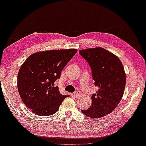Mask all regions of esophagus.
Returning a JSON list of instances; mask_svg holds the SVG:
<instances>
[{
    "instance_id": "1",
    "label": "esophagus",
    "mask_w": 146,
    "mask_h": 146,
    "mask_svg": "<svg viewBox=\"0 0 146 146\" xmlns=\"http://www.w3.org/2000/svg\"><path fill=\"white\" fill-rule=\"evenodd\" d=\"M80 94H81V92L80 91H76V92H74V95L76 96H77V97H78V96H80Z\"/></svg>"
}]
</instances>
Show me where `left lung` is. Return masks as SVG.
<instances>
[{
    "instance_id": "left-lung-1",
    "label": "left lung",
    "mask_w": 146,
    "mask_h": 146,
    "mask_svg": "<svg viewBox=\"0 0 146 146\" xmlns=\"http://www.w3.org/2000/svg\"><path fill=\"white\" fill-rule=\"evenodd\" d=\"M79 54L89 64L98 87L91 96V107L82 112L90 118H101L112 112L123 97L126 83L123 66L117 56L100 47L81 50Z\"/></svg>"
}]
</instances>
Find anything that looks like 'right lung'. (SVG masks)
<instances>
[{"instance_id": "add662e5", "label": "right lung", "mask_w": 146, "mask_h": 146, "mask_svg": "<svg viewBox=\"0 0 146 146\" xmlns=\"http://www.w3.org/2000/svg\"><path fill=\"white\" fill-rule=\"evenodd\" d=\"M76 49L52 50L31 54L21 66L17 76L19 93L26 107L39 116L56 113L67 95L54 82Z\"/></svg>"}]
</instances>
